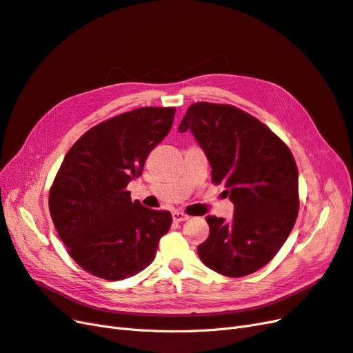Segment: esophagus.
I'll list each match as a JSON object with an SVG mask.
<instances>
[{"mask_svg": "<svg viewBox=\"0 0 353 353\" xmlns=\"http://www.w3.org/2000/svg\"><path fill=\"white\" fill-rule=\"evenodd\" d=\"M172 219H174V222H183V221L188 219V215H185V213H183V212L175 210V212H172Z\"/></svg>", "mask_w": 353, "mask_h": 353, "instance_id": "34e87169", "label": "esophagus"}]
</instances>
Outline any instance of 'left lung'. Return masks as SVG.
Listing matches in <instances>:
<instances>
[{
  "mask_svg": "<svg viewBox=\"0 0 353 353\" xmlns=\"http://www.w3.org/2000/svg\"><path fill=\"white\" fill-rule=\"evenodd\" d=\"M191 131L234 203L232 222L208 215L209 237L197 248L215 272L253 274L279 253L299 212L297 166L290 148L254 116L231 104H191L179 125Z\"/></svg>",
  "mask_w": 353,
  "mask_h": 353,
  "instance_id": "left-lung-1",
  "label": "left lung"
}]
</instances>
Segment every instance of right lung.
<instances>
[{"label":"right lung","mask_w":353,"mask_h":353,"mask_svg":"<svg viewBox=\"0 0 353 353\" xmlns=\"http://www.w3.org/2000/svg\"><path fill=\"white\" fill-rule=\"evenodd\" d=\"M175 108H140L92 126L52 181L48 208L59 237L82 270L119 281L150 265L169 231L168 210L144 208L126 187L172 128Z\"/></svg>","instance_id":"right-lung-1"}]
</instances>
